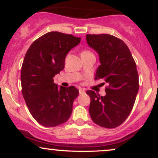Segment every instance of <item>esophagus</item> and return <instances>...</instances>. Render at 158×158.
I'll use <instances>...</instances> for the list:
<instances>
[{
	"label": "esophagus",
	"instance_id": "34e87169",
	"mask_svg": "<svg viewBox=\"0 0 158 158\" xmlns=\"http://www.w3.org/2000/svg\"><path fill=\"white\" fill-rule=\"evenodd\" d=\"M79 94H84L85 93V90L82 89V88H79Z\"/></svg>",
	"mask_w": 158,
	"mask_h": 158
}]
</instances>
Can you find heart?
<instances>
[{
    "mask_svg": "<svg viewBox=\"0 0 158 158\" xmlns=\"http://www.w3.org/2000/svg\"><path fill=\"white\" fill-rule=\"evenodd\" d=\"M89 52H89V51H88V50H84V51H82V52H81V54H85V53H89Z\"/></svg>",
    "mask_w": 158,
    "mask_h": 158,
    "instance_id": "b5f03b06",
    "label": "heart"
}]
</instances>
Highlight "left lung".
<instances>
[{"mask_svg":"<svg viewBox=\"0 0 158 158\" xmlns=\"http://www.w3.org/2000/svg\"><path fill=\"white\" fill-rule=\"evenodd\" d=\"M88 46L97 52L100 64L95 79L108 84L106 96L88 90L89 113L98 126L114 128L120 126L131 113L139 90L137 66L127 45L108 34L86 35Z\"/></svg>","mask_w":158,"mask_h":158,"instance_id":"obj_1","label":"left lung"}]
</instances>
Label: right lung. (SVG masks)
<instances>
[{"label": "right lung", "mask_w": 158, "mask_h": 158, "mask_svg": "<svg viewBox=\"0 0 158 158\" xmlns=\"http://www.w3.org/2000/svg\"><path fill=\"white\" fill-rule=\"evenodd\" d=\"M80 40L50 32L36 39L25 55L21 73L23 97L33 118L45 127L62 124L71 115L79 90L74 86L59 88L53 77L64 69L67 54Z\"/></svg>", "instance_id": "1"}]
</instances>
